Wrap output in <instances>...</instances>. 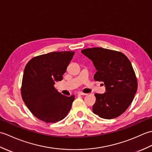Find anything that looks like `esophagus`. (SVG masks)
<instances>
[{
  "label": "esophagus",
  "instance_id": "1",
  "mask_svg": "<svg viewBox=\"0 0 152 152\" xmlns=\"http://www.w3.org/2000/svg\"><path fill=\"white\" fill-rule=\"evenodd\" d=\"M78 95H86L87 93H82L81 91H80V92H78Z\"/></svg>",
  "mask_w": 152,
  "mask_h": 152
}]
</instances>
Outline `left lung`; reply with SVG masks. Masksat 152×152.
<instances>
[{
	"instance_id": "obj_1",
	"label": "left lung",
	"mask_w": 152,
	"mask_h": 152,
	"mask_svg": "<svg viewBox=\"0 0 152 152\" xmlns=\"http://www.w3.org/2000/svg\"><path fill=\"white\" fill-rule=\"evenodd\" d=\"M81 51L95 67L93 78L103 82L106 87V93L95 94L93 113L104 119L118 117L130 106L137 91V77L130 61L121 52L102 48Z\"/></svg>"
}]
</instances>
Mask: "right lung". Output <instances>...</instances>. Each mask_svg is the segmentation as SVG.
I'll return each instance as SVG.
<instances>
[{"mask_svg":"<svg viewBox=\"0 0 152 152\" xmlns=\"http://www.w3.org/2000/svg\"><path fill=\"white\" fill-rule=\"evenodd\" d=\"M74 51H54L33 57L25 68L21 89L22 99L35 117L46 123H56L66 117L74 95L66 96L55 88V82L63 75Z\"/></svg>","mask_w":152,"mask_h":152,"instance_id":"right-lung-1","label":"right lung"}]
</instances>
